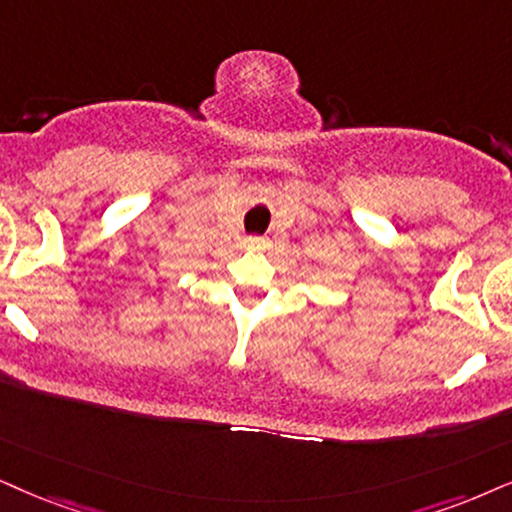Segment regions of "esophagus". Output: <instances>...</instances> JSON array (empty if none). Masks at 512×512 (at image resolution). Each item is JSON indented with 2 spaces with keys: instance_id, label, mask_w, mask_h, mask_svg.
Here are the masks:
<instances>
[{
  "instance_id": "obj_1",
  "label": "esophagus",
  "mask_w": 512,
  "mask_h": 512,
  "mask_svg": "<svg viewBox=\"0 0 512 512\" xmlns=\"http://www.w3.org/2000/svg\"><path fill=\"white\" fill-rule=\"evenodd\" d=\"M245 250L248 252H264L269 248V238H260V236H250L245 238Z\"/></svg>"
}]
</instances>
